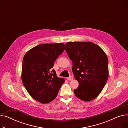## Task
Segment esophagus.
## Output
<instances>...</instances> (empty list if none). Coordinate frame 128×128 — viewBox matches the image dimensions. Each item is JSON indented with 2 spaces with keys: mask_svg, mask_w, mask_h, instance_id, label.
Here are the masks:
<instances>
[{
  "mask_svg": "<svg viewBox=\"0 0 128 128\" xmlns=\"http://www.w3.org/2000/svg\"><path fill=\"white\" fill-rule=\"evenodd\" d=\"M67 79H68V80H69V81H70V80H72L73 79V77L72 76H70V77H68Z\"/></svg>",
  "mask_w": 128,
  "mask_h": 128,
  "instance_id": "esophagus-1",
  "label": "esophagus"
}]
</instances>
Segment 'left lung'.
I'll return each mask as SVG.
<instances>
[{
  "instance_id": "8db88e82",
  "label": "left lung",
  "mask_w": 128,
  "mask_h": 128,
  "mask_svg": "<svg viewBox=\"0 0 128 128\" xmlns=\"http://www.w3.org/2000/svg\"><path fill=\"white\" fill-rule=\"evenodd\" d=\"M65 50L72 62V70L79 86L74 90L84 102L96 98L108 78V61L105 52L91 42H68Z\"/></svg>"
}]
</instances>
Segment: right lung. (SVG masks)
Listing matches in <instances>:
<instances>
[{
    "mask_svg": "<svg viewBox=\"0 0 128 128\" xmlns=\"http://www.w3.org/2000/svg\"><path fill=\"white\" fill-rule=\"evenodd\" d=\"M64 50L63 43L40 44L28 50L23 58V84L29 94L40 103H48L55 99L65 82L52 69Z\"/></svg>",
    "mask_w": 128,
    "mask_h": 128,
    "instance_id": "obj_1",
    "label": "right lung"
}]
</instances>
